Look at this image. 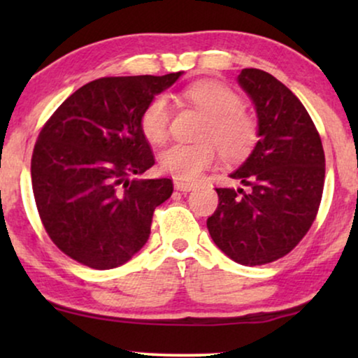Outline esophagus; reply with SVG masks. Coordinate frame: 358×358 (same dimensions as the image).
Here are the masks:
<instances>
[{
	"label": "esophagus",
	"instance_id": "1",
	"mask_svg": "<svg viewBox=\"0 0 358 358\" xmlns=\"http://www.w3.org/2000/svg\"><path fill=\"white\" fill-rule=\"evenodd\" d=\"M174 187L178 189V190H180V192H190V190H192V189L195 187V184H192V182H185V180L176 179V180H174Z\"/></svg>",
	"mask_w": 358,
	"mask_h": 358
}]
</instances>
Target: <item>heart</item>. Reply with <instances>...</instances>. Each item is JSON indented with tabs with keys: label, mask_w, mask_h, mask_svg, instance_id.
Returning <instances> with one entry per match:
<instances>
[{
	"label": "heart",
	"mask_w": 358,
	"mask_h": 358,
	"mask_svg": "<svg viewBox=\"0 0 358 358\" xmlns=\"http://www.w3.org/2000/svg\"><path fill=\"white\" fill-rule=\"evenodd\" d=\"M185 96L207 114L200 143H174L159 156L166 173L194 180L215 163L218 148L229 159L244 158L257 140V124L243 109V101L231 87L205 80L189 86ZM171 106L166 96H156L141 114V130L151 143H163L168 136Z\"/></svg>",
	"instance_id": "b5f03b06"
}]
</instances>
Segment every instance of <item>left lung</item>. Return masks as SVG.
<instances>
[{
  "label": "left lung",
  "instance_id": "obj_1",
  "mask_svg": "<svg viewBox=\"0 0 358 358\" xmlns=\"http://www.w3.org/2000/svg\"><path fill=\"white\" fill-rule=\"evenodd\" d=\"M238 83L256 109L259 141L229 174L248 189H217L218 207L207 228L234 262L262 266L290 252L315 222L324 150L305 106L277 78L244 68Z\"/></svg>",
  "mask_w": 358,
  "mask_h": 358
}]
</instances>
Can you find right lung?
Masks as SVG:
<instances>
[{
    "instance_id": "add662e5",
    "label": "right lung",
    "mask_w": 358,
    "mask_h": 358,
    "mask_svg": "<svg viewBox=\"0 0 358 358\" xmlns=\"http://www.w3.org/2000/svg\"><path fill=\"white\" fill-rule=\"evenodd\" d=\"M179 73L99 78L73 92L34 146L32 190L57 248L97 271L130 261L150 238L173 180L131 179L155 164L141 114Z\"/></svg>"
}]
</instances>
